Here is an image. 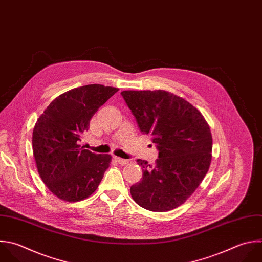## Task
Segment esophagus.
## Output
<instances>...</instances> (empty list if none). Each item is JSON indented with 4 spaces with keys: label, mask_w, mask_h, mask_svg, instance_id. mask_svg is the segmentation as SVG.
I'll use <instances>...</instances> for the list:
<instances>
[{
    "label": "esophagus",
    "mask_w": 262,
    "mask_h": 262,
    "mask_svg": "<svg viewBox=\"0 0 262 262\" xmlns=\"http://www.w3.org/2000/svg\"><path fill=\"white\" fill-rule=\"evenodd\" d=\"M114 159L120 164V165H127L129 163L128 160H125V159H122V158H119V157H114Z\"/></svg>",
    "instance_id": "obj_1"
}]
</instances>
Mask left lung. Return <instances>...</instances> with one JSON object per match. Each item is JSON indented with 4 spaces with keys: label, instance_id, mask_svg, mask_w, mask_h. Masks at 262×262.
Wrapping results in <instances>:
<instances>
[{
    "label": "left lung",
    "instance_id": "1",
    "mask_svg": "<svg viewBox=\"0 0 262 262\" xmlns=\"http://www.w3.org/2000/svg\"><path fill=\"white\" fill-rule=\"evenodd\" d=\"M142 133L151 134L159 151L156 165L137 160L143 176L130 188L142 208L166 212L183 204L207 174L212 135L202 114L164 90L123 91Z\"/></svg>",
    "mask_w": 262,
    "mask_h": 262
}]
</instances>
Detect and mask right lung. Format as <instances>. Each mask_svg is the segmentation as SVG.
<instances>
[{"mask_svg": "<svg viewBox=\"0 0 262 262\" xmlns=\"http://www.w3.org/2000/svg\"><path fill=\"white\" fill-rule=\"evenodd\" d=\"M118 91L99 84L70 90L55 98L38 119L33 132L38 172L59 199L81 201L98 187L112 157L83 149L79 143L92 116Z\"/></svg>", "mask_w": 262, "mask_h": 262, "instance_id": "obj_1", "label": "right lung"}]
</instances>
